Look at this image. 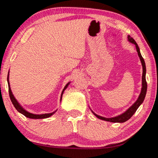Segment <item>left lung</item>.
I'll use <instances>...</instances> for the list:
<instances>
[{
    "label": "left lung",
    "instance_id": "left-lung-1",
    "mask_svg": "<svg viewBox=\"0 0 158 158\" xmlns=\"http://www.w3.org/2000/svg\"><path fill=\"white\" fill-rule=\"evenodd\" d=\"M128 41L130 42H131L132 44H134L135 46H136V49L137 51L138 55H139V59L141 60V62H142V68H143V73H142V91H141V93L139 96V98H137V100L136 102L132 105V106L128 108L126 111L123 113L122 114L118 115L117 117H112V118H105L103 117H101V116H98L96 114H95L94 112H92L94 113L96 117L100 118L101 120H104V121H110V122H113V123H123L125 121H128L129 118H131L132 115H133L135 112L137 111V110L138 109V107H139L141 104L143 103V100H144L145 96H146V91H147V82H146V64H145V62L143 60V58L142 57V55L140 53V51H139V48L137 44L136 43V41L134 40L133 38L131 37V36L128 35Z\"/></svg>",
    "mask_w": 158,
    "mask_h": 158
}]
</instances>
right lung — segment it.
<instances>
[{
	"label": "right lung",
	"mask_w": 158,
	"mask_h": 158,
	"mask_svg": "<svg viewBox=\"0 0 158 158\" xmlns=\"http://www.w3.org/2000/svg\"><path fill=\"white\" fill-rule=\"evenodd\" d=\"M7 82H8V87H9V95H10V100L12 101V103L13 104V106H15V108L16 109V110L19 112L21 113L22 114H23L25 117H26L27 118H35V119H37V118H48L52 116V114H54V113L57 111H55L54 112H52V113H48V114H32V113H30L26 110H25L23 107H22L20 104L18 103V101L16 100V98H15V96L12 94V91H11L10 89V82H9V73H8V76H7ZM70 82H69L66 85V86L64 88V89L62 92V94H61V98H60V101L62 100V95H63V93H64V91L67 87L69 86V85Z\"/></svg>",
	"instance_id": "1"
}]
</instances>
